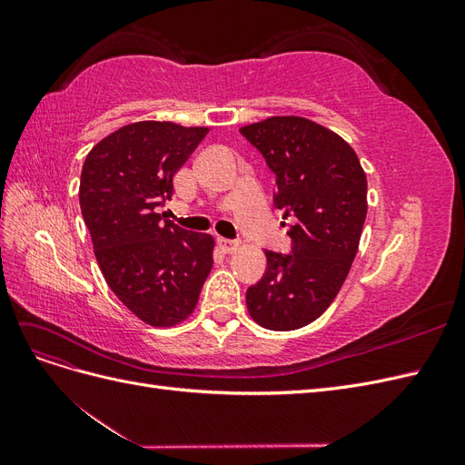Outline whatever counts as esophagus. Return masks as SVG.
<instances>
[{"label":"esophagus","mask_w":465,"mask_h":465,"mask_svg":"<svg viewBox=\"0 0 465 465\" xmlns=\"http://www.w3.org/2000/svg\"><path fill=\"white\" fill-rule=\"evenodd\" d=\"M219 248L221 252H224V254H231V252L238 248V242L231 241V238H219Z\"/></svg>","instance_id":"obj_1"}]
</instances>
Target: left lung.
Segmentation results:
<instances>
[{
	"label": "left lung",
	"mask_w": 465,
	"mask_h": 465,
	"mask_svg": "<svg viewBox=\"0 0 465 465\" xmlns=\"http://www.w3.org/2000/svg\"><path fill=\"white\" fill-rule=\"evenodd\" d=\"M241 134L275 174L273 205L292 221L291 254L265 250V273L246 291L248 312L267 330H299L331 304L355 260L367 176L349 143L306 118L273 116Z\"/></svg>",
	"instance_id": "1"
}]
</instances>
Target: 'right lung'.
Instances as JSON below:
<instances>
[{
    "label": "right lung",
    "mask_w": 465,
    "mask_h": 465,
    "mask_svg": "<svg viewBox=\"0 0 465 465\" xmlns=\"http://www.w3.org/2000/svg\"><path fill=\"white\" fill-rule=\"evenodd\" d=\"M207 128L137 122L104 137L81 171L79 203L108 287L151 326L192 314L213 265V238L157 211Z\"/></svg>",
    "instance_id": "right-lung-1"
}]
</instances>
